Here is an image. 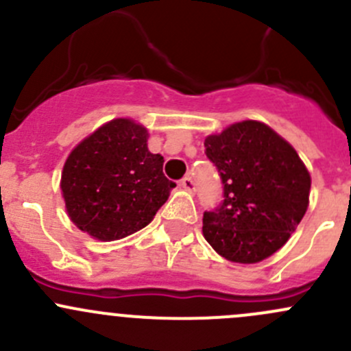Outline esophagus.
<instances>
[{"instance_id":"esophagus-1","label":"esophagus","mask_w":351,"mask_h":351,"mask_svg":"<svg viewBox=\"0 0 351 351\" xmlns=\"http://www.w3.org/2000/svg\"><path fill=\"white\" fill-rule=\"evenodd\" d=\"M180 186H182V189H185L186 192H195V182H193L190 176H185V178L180 180Z\"/></svg>"}]
</instances>
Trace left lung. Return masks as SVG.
I'll return each mask as SVG.
<instances>
[{
    "mask_svg": "<svg viewBox=\"0 0 351 351\" xmlns=\"http://www.w3.org/2000/svg\"><path fill=\"white\" fill-rule=\"evenodd\" d=\"M224 200L204 212V238L226 260L258 263L289 241L309 205L311 176L299 154L256 120L232 123L204 143Z\"/></svg>",
    "mask_w": 351,
    "mask_h": 351,
    "instance_id": "obj_1",
    "label": "left lung"
}]
</instances>
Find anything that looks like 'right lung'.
I'll return each mask as SVG.
<instances>
[{"instance_id":"right-lung-1","label":"right lung","mask_w":351,"mask_h":351,"mask_svg":"<svg viewBox=\"0 0 351 351\" xmlns=\"http://www.w3.org/2000/svg\"><path fill=\"white\" fill-rule=\"evenodd\" d=\"M146 127L115 119L81 141L66 159L61 190L71 221L100 241L146 228L175 183L161 154L147 149Z\"/></svg>"}]
</instances>
